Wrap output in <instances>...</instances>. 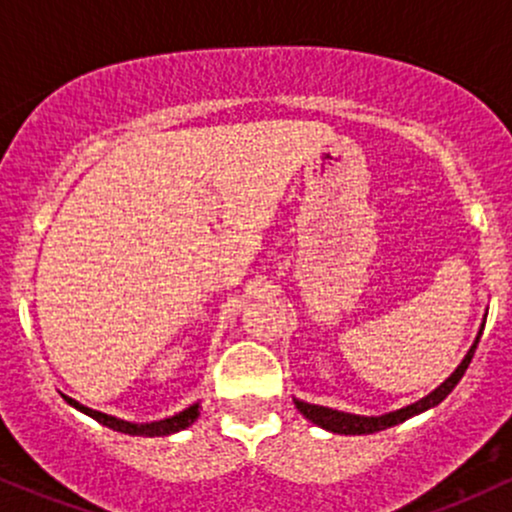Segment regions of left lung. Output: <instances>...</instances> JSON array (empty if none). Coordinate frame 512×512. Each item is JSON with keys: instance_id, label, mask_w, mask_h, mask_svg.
<instances>
[{"instance_id": "1", "label": "left lung", "mask_w": 512, "mask_h": 512, "mask_svg": "<svg viewBox=\"0 0 512 512\" xmlns=\"http://www.w3.org/2000/svg\"><path fill=\"white\" fill-rule=\"evenodd\" d=\"M481 330H484V325H481ZM481 330L477 334V339H474L472 349L467 351V356L462 358L460 366L455 368V373H452L443 385H438L436 390L431 392V395H426L424 399H419V402L409 404V407H404V409L390 411V414H383V416H356V414H346V411L320 407V404L301 402V399H293V404H296V409L301 411L305 419L313 421L315 426L325 428V431L344 433V436H366V433L385 431V428L402 424V421H407V419H411V416L421 414V411L436 407V404L443 402V399L448 397L452 390H455V385L460 383L464 370H467L469 363H472V356H474V349H477V344H479Z\"/></svg>"}]
</instances>
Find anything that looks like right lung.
Returning a JSON list of instances; mask_svg holds the SVG:
<instances>
[{
	"instance_id": "right-lung-1",
	"label": "right lung",
	"mask_w": 512,
	"mask_h": 512,
	"mask_svg": "<svg viewBox=\"0 0 512 512\" xmlns=\"http://www.w3.org/2000/svg\"><path fill=\"white\" fill-rule=\"evenodd\" d=\"M64 402L69 404V407L79 409L81 414L91 416V419H96L98 424H103L105 428H113L117 433H127V436H144V438H154V436H170V433H178L182 428L192 426L197 421L199 416V402L197 404H190L185 411H180V414L175 416H168V419H161V421H151V424H132V421H125V419H117V416H110V414H103V411H96V409H88L84 404H79L76 399L62 395Z\"/></svg>"
}]
</instances>
